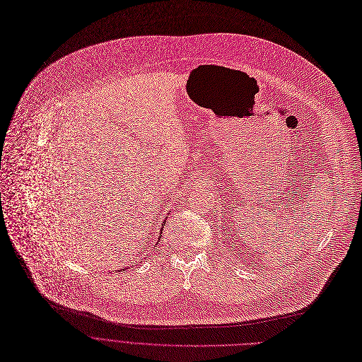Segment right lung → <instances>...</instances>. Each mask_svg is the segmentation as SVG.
I'll return each mask as SVG.
<instances>
[{
	"label": "right lung",
	"mask_w": 362,
	"mask_h": 362,
	"mask_svg": "<svg viewBox=\"0 0 362 362\" xmlns=\"http://www.w3.org/2000/svg\"><path fill=\"white\" fill-rule=\"evenodd\" d=\"M163 226H164V223H163ZM161 231H163V229H161ZM161 231H160V233H161ZM122 270H124V269H121V272H122Z\"/></svg>",
	"instance_id": "right-lung-1"
}]
</instances>
